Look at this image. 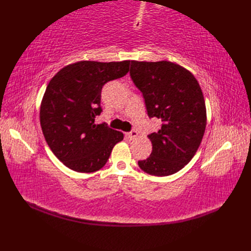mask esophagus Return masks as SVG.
Instances as JSON below:
<instances>
[{"instance_id":"1","label":"esophagus","mask_w":251,"mask_h":251,"mask_svg":"<svg viewBox=\"0 0 251 251\" xmlns=\"http://www.w3.org/2000/svg\"><path fill=\"white\" fill-rule=\"evenodd\" d=\"M127 137H128L130 140H134V139H136V138L138 137V132L136 130H131L130 132H128V134H127Z\"/></svg>"}]
</instances>
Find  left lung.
<instances>
[{
    "instance_id": "8db88e82",
    "label": "left lung",
    "mask_w": 251,
    "mask_h": 251,
    "mask_svg": "<svg viewBox=\"0 0 251 251\" xmlns=\"http://www.w3.org/2000/svg\"><path fill=\"white\" fill-rule=\"evenodd\" d=\"M130 76L145 98L149 117L162 127L149 135L152 153L138 162L149 175L164 177L179 172L199 149L207 117L204 96L189 70L170 61L131 60Z\"/></svg>"
}]
</instances>
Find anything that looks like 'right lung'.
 Returning a JSON list of instances; mask_svg holds the SVG:
<instances>
[{"mask_svg":"<svg viewBox=\"0 0 251 251\" xmlns=\"http://www.w3.org/2000/svg\"><path fill=\"white\" fill-rule=\"evenodd\" d=\"M129 60L78 61L62 68L47 85L41 102L40 122L47 145L60 162L77 173L102 168L112 149L124 138L100 115L101 89L129 70Z\"/></svg>","mask_w":251,"mask_h":251,"instance_id":"1","label":"right lung"}]
</instances>
